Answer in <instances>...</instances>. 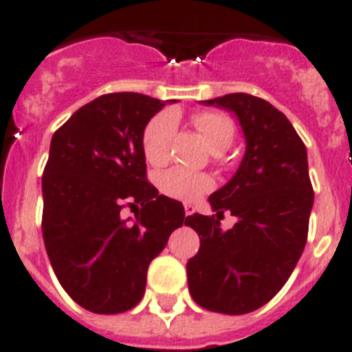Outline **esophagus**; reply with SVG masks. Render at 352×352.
Segmentation results:
<instances>
[{
	"label": "esophagus",
	"instance_id": "esophagus-1",
	"mask_svg": "<svg viewBox=\"0 0 352 352\" xmlns=\"http://www.w3.org/2000/svg\"><path fill=\"white\" fill-rule=\"evenodd\" d=\"M184 212H186V216H191V214L195 212L193 204H184Z\"/></svg>",
	"mask_w": 352,
	"mask_h": 352
}]
</instances>
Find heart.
Returning a JSON list of instances; mask_svg holds the SVG:
<instances>
[{
  "mask_svg": "<svg viewBox=\"0 0 352 352\" xmlns=\"http://www.w3.org/2000/svg\"><path fill=\"white\" fill-rule=\"evenodd\" d=\"M195 127L206 138L214 154L223 152L234 140L235 125L227 115L218 111H198L193 117ZM177 115L170 109L159 111L146 122L142 133L143 157L152 166H161L170 157V146L177 133ZM159 193L172 200L197 201L214 189V179L209 173L189 172L184 168H170L155 177Z\"/></svg>",
  "mask_w": 352,
  "mask_h": 352,
  "instance_id": "heart-1",
  "label": "heart"
}]
</instances>
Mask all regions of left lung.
I'll use <instances>...</instances> for the list:
<instances>
[{"instance_id":"left-lung-1","label":"left lung","mask_w":352,"mask_h":352,"mask_svg":"<svg viewBox=\"0 0 352 352\" xmlns=\"http://www.w3.org/2000/svg\"><path fill=\"white\" fill-rule=\"evenodd\" d=\"M204 104L234 113L246 152L230 182L209 197L216 214L186 219L200 237L186 265L188 285L201 308L243 316L278 294L305 250L314 206L307 146L261 97L227 94ZM225 212L238 218L230 231L221 230Z\"/></svg>"}]
</instances>
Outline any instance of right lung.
Here are the masks:
<instances>
[{"instance_id":"obj_1","label":"right lung","mask_w":352,"mask_h":352,"mask_svg":"<svg viewBox=\"0 0 352 352\" xmlns=\"http://www.w3.org/2000/svg\"><path fill=\"white\" fill-rule=\"evenodd\" d=\"M163 106L134 91L106 94L51 140L42 175L45 252L67 294L94 314L136 307L148 265L188 219L180 201L146 180L142 133Z\"/></svg>"}]
</instances>
